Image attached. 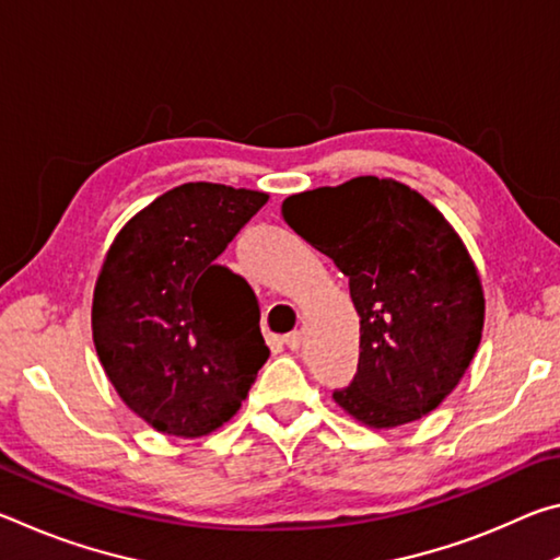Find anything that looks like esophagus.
I'll list each match as a JSON object with an SVG mask.
<instances>
[{
    "label": "esophagus",
    "instance_id": "esophagus-1",
    "mask_svg": "<svg viewBox=\"0 0 560 560\" xmlns=\"http://www.w3.org/2000/svg\"><path fill=\"white\" fill-rule=\"evenodd\" d=\"M283 343H287L291 350H299L301 343H303V334H301V330H293V334L283 338Z\"/></svg>",
    "mask_w": 560,
    "mask_h": 560
}]
</instances>
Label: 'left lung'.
<instances>
[{"instance_id": "left-lung-1", "label": "left lung", "mask_w": 560, "mask_h": 560, "mask_svg": "<svg viewBox=\"0 0 560 560\" xmlns=\"http://www.w3.org/2000/svg\"><path fill=\"white\" fill-rule=\"evenodd\" d=\"M281 214L348 277L358 371L334 400L377 430L432 412L477 353L485 291L459 234L402 183L355 177L291 195Z\"/></svg>"}]
</instances>
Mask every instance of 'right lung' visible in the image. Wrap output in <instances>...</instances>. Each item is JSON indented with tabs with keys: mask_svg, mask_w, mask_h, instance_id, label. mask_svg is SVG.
Returning a JSON list of instances; mask_svg holds the SVG:
<instances>
[{
	"mask_svg": "<svg viewBox=\"0 0 560 560\" xmlns=\"http://www.w3.org/2000/svg\"><path fill=\"white\" fill-rule=\"evenodd\" d=\"M267 200L187 183L110 244L93 291V343L120 400L158 432L202 438L222 428L267 363L257 296L214 261Z\"/></svg>",
	"mask_w": 560,
	"mask_h": 560,
	"instance_id": "1",
	"label": "right lung"
}]
</instances>
